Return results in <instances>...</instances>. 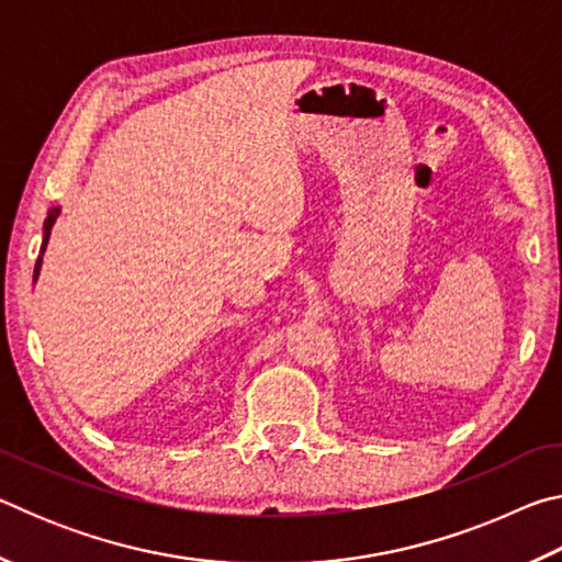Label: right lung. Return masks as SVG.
<instances>
[{
  "instance_id": "obj_1",
  "label": "right lung",
  "mask_w": 562,
  "mask_h": 562,
  "mask_svg": "<svg viewBox=\"0 0 562 562\" xmlns=\"http://www.w3.org/2000/svg\"><path fill=\"white\" fill-rule=\"evenodd\" d=\"M56 217H59V207H52L49 215H46V221H44V240H42V250H40V252L46 250V243H49V235H52V227H54V223H56ZM40 268H42V255H40V260H36L34 280L40 278Z\"/></svg>"
}]
</instances>
